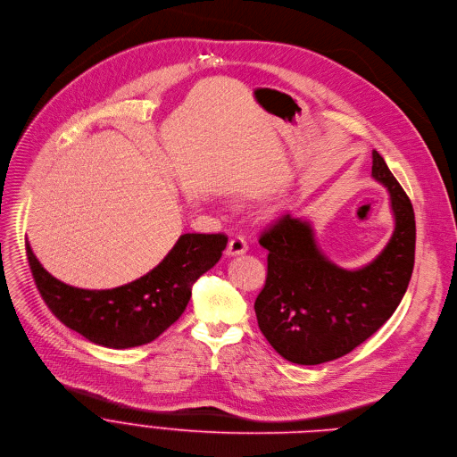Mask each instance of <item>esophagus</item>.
Masks as SVG:
<instances>
[{
  "instance_id": "obj_1",
  "label": "esophagus",
  "mask_w": 457,
  "mask_h": 457,
  "mask_svg": "<svg viewBox=\"0 0 457 457\" xmlns=\"http://www.w3.org/2000/svg\"><path fill=\"white\" fill-rule=\"evenodd\" d=\"M247 252V242L244 240V237L237 235L233 238H229L228 242V250H226V255L229 257H235V255H242Z\"/></svg>"
}]
</instances>
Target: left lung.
<instances>
[{"label": "left lung", "instance_id": "obj_1", "mask_svg": "<svg viewBox=\"0 0 457 457\" xmlns=\"http://www.w3.org/2000/svg\"><path fill=\"white\" fill-rule=\"evenodd\" d=\"M371 177L390 193L395 229L385 250L359 270L328 261L310 222L282 215L262 231L268 275L255 301L259 328L286 361L320 364L371 337L399 306L413 270V207L385 158L371 153Z\"/></svg>", "mask_w": 457, "mask_h": 457}]
</instances>
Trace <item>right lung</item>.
Listing matches in <instances>:
<instances>
[{"label":"right lung","mask_w":457,"mask_h":457,"mask_svg":"<svg viewBox=\"0 0 457 457\" xmlns=\"http://www.w3.org/2000/svg\"><path fill=\"white\" fill-rule=\"evenodd\" d=\"M226 244L222 233H186L147 275L112 289H81L53 277L25 240L34 282L49 310L76 334L114 350L163 334L184 313L195 280L220 261Z\"/></svg>","instance_id":"right-lung-1"}]
</instances>
